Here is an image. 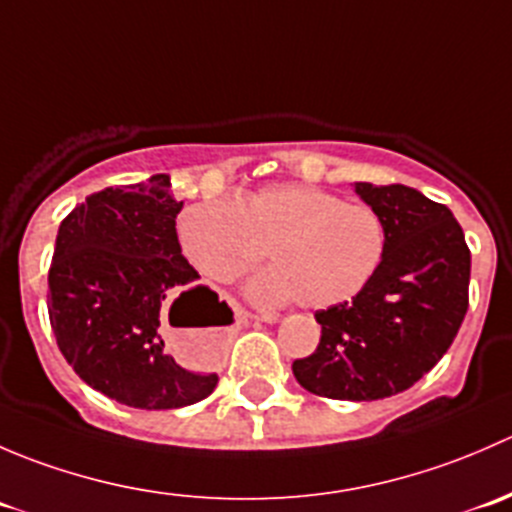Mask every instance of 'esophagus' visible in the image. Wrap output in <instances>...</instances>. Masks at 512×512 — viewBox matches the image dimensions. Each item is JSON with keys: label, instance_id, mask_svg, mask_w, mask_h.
Returning <instances> with one entry per match:
<instances>
[{"label": "esophagus", "instance_id": "esophagus-1", "mask_svg": "<svg viewBox=\"0 0 512 512\" xmlns=\"http://www.w3.org/2000/svg\"><path fill=\"white\" fill-rule=\"evenodd\" d=\"M240 314H245V317L255 319V322H267V324L277 322V314H275V312H260V314H247V312H240Z\"/></svg>", "mask_w": 512, "mask_h": 512}]
</instances>
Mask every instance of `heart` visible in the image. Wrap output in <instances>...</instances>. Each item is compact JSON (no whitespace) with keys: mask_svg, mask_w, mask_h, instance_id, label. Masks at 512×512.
<instances>
[{"mask_svg":"<svg viewBox=\"0 0 512 512\" xmlns=\"http://www.w3.org/2000/svg\"><path fill=\"white\" fill-rule=\"evenodd\" d=\"M175 232L190 265L213 282L257 270L270 252L275 270L252 285V297L297 299L307 309L354 299L386 255L384 218L371 205L309 183H270L237 200L188 205Z\"/></svg>","mask_w":512,"mask_h":512,"instance_id":"b5f03b06","label":"heart"}]
</instances>
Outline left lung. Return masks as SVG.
<instances>
[{
    "mask_svg": "<svg viewBox=\"0 0 512 512\" xmlns=\"http://www.w3.org/2000/svg\"><path fill=\"white\" fill-rule=\"evenodd\" d=\"M354 190L384 218V262L352 302L314 314L322 337L292 371L317 396L376 401L411 389L448 352L468 312L471 250L451 210L418 190Z\"/></svg>",
    "mask_w": 512,
    "mask_h": 512,
    "instance_id": "left-lung-1",
    "label": "left lung"
}]
</instances>
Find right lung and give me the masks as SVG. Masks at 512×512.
<instances>
[{
  "label": "right lung",
  "instance_id": "add662e5",
  "mask_svg": "<svg viewBox=\"0 0 512 512\" xmlns=\"http://www.w3.org/2000/svg\"><path fill=\"white\" fill-rule=\"evenodd\" d=\"M183 200L168 175L98 190L59 225L49 267V322L71 369L108 399L165 411L213 394L218 374L180 366L163 344V312L193 307L185 327L232 319L210 287L198 285L180 250L175 218Z\"/></svg>",
  "mask_w": 512,
  "mask_h": 512
}]
</instances>
